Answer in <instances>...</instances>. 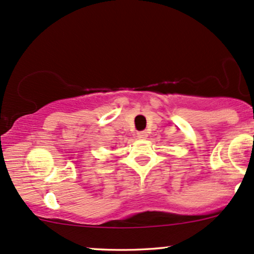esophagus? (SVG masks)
Instances as JSON below:
<instances>
[{
    "instance_id": "obj_1",
    "label": "esophagus",
    "mask_w": 254,
    "mask_h": 254,
    "mask_svg": "<svg viewBox=\"0 0 254 254\" xmlns=\"http://www.w3.org/2000/svg\"><path fill=\"white\" fill-rule=\"evenodd\" d=\"M137 137L141 138V140H144V138H147V132L146 131L137 132Z\"/></svg>"
}]
</instances>
